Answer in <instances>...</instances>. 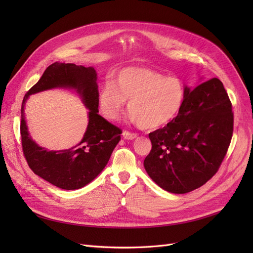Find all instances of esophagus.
I'll use <instances>...</instances> for the list:
<instances>
[{
  "mask_svg": "<svg viewBox=\"0 0 253 253\" xmlns=\"http://www.w3.org/2000/svg\"><path fill=\"white\" fill-rule=\"evenodd\" d=\"M137 136H138V135H137L136 133H131V132H128V131H124V132H122V137H124V138L126 139V140H133V139L136 138Z\"/></svg>",
  "mask_w": 253,
  "mask_h": 253,
  "instance_id": "obj_1",
  "label": "esophagus"
}]
</instances>
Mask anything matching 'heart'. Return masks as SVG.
<instances>
[{"instance_id": "heart-1", "label": "heart", "mask_w": 253, "mask_h": 253, "mask_svg": "<svg viewBox=\"0 0 253 253\" xmlns=\"http://www.w3.org/2000/svg\"><path fill=\"white\" fill-rule=\"evenodd\" d=\"M128 103L129 117L142 128L167 126L178 116L186 100L185 83L179 78L147 67H126L106 80L98 93L101 114L110 120L119 118Z\"/></svg>"}]
</instances>
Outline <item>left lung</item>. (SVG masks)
<instances>
[{"label": "left lung", "instance_id": "obj_1", "mask_svg": "<svg viewBox=\"0 0 253 253\" xmlns=\"http://www.w3.org/2000/svg\"><path fill=\"white\" fill-rule=\"evenodd\" d=\"M232 133V105L221 81L212 78L194 89L186 86L178 116L149 134L152 150L144 169L168 192H191L217 172Z\"/></svg>", "mask_w": 253, "mask_h": 253}]
</instances>
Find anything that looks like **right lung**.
<instances>
[{
  "label": "right lung",
  "mask_w": 253,
  "mask_h": 253,
  "mask_svg": "<svg viewBox=\"0 0 253 253\" xmlns=\"http://www.w3.org/2000/svg\"><path fill=\"white\" fill-rule=\"evenodd\" d=\"M52 88L75 89L89 110V124L84 138L67 150L48 151L38 146L29 135L25 120L28 97ZM98 93L94 67L55 62L45 70L23 99L20 129L27 164L35 174L60 189L77 190L93 181L105 168L120 140L121 129L98 114Z\"/></svg>",
  "instance_id": "add662e5"
}]
</instances>
